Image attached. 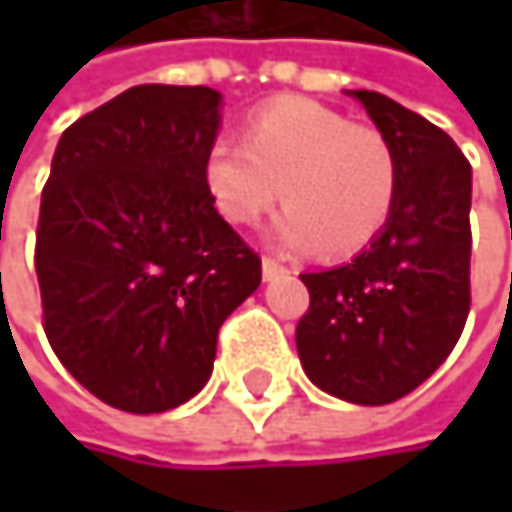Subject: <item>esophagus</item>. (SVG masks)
Wrapping results in <instances>:
<instances>
[{
  "instance_id": "esophagus-1",
  "label": "esophagus",
  "mask_w": 512,
  "mask_h": 512,
  "mask_svg": "<svg viewBox=\"0 0 512 512\" xmlns=\"http://www.w3.org/2000/svg\"><path fill=\"white\" fill-rule=\"evenodd\" d=\"M260 269H263V278H266V281L281 278V275H287V272H290L287 266H281V263H278V260H272V257H263V260H260Z\"/></svg>"
}]
</instances>
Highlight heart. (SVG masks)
Returning a JSON list of instances; mask_svg holds the SVG:
<instances>
[{"label":"heart","instance_id":"obj_1","mask_svg":"<svg viewBox=\"0 0 512 512\" xmlns=\"http://www.w3.org/2000/svg\"><path fill=\"white\" fill-rule=\"evenodd\" d=\"M246 146L219 136L204 156L216 210L255 225L278 201L287 207L272 237L290 252L353 255L388 222L397 198V156L367 124L311 100L275 103L246 127Z\"/></svg>","mask_w":512,"mask_h":512}]
</instances>
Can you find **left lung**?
Returning a JSON list of instances; mask_svg holds the SVG:
<instances>
[{
  "label": "left lung",
  "instance_id": "8db88e82",
  "mask_svg": "<svg viewBox=\"0 0 512 512\" xmlns=\"http://www.w3.org/2000/svg\"><path fill=\"white\" fill-rule=\"evenodd\" d=\"M397 156L385 228L350 263L299 275L311 305L296 326L308 379L332 397L385 406L457 347L471 305V165L457 142L376 91H350Z\"/></svg>",
  "mask_w": 512,
  "mask_h": 512
}]
</instances>
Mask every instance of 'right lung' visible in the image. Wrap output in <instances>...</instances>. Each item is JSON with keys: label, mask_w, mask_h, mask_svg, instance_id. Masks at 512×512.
Instances as JSON below:
<instances>
[{"label": "right lung", "mask_w": 512, "mask_h": 512, "mask_svg": "<svg viewBox=\"0 0 512 512\" xmlns=\"http://www.w3.org/2000/svg\"><path fill=\"white\" fill-rule=\"evenodd\" d=\"M222 94L136 85L70 124L41 195L35 269L52 353L103 403L154 415L213 373L260 257L216 213L204 156Z\"/></svg>", "instance_id": "add662e5"}]
</instances>
